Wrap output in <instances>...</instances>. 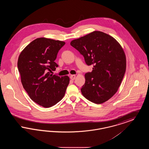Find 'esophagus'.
<instances>
[{
    "mask_svg": "<svg viewBox=\"0 0 149 149\" xmlns=\"http://www.w3.org/2000/svg\"><path fill=\"white\" fill-rule=\"evenodd\" d=\"M75 77H76V76L75 75H70V78L72 80H74L75 79Z\"/></svg>",
    "mask_w": 149,
    "mask_h": 149,
    "instance_id": "34e87169",
    "label": "esophagus"
}]
</instances>
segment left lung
I'll list each match as a JSON object with an SVG mask.
<instances>
[{
	"label": "left lung",
	"instance_id": "obj_1",
	"mask_svg": "<svg viewBox=\"0 0 149 149\" xmlns=\"http://www.w3.org/2000/svg\"><path fill=\"white\" fill-rule=\"evenodd\" d=\"M70 45L84 56L87 65H93L92 71L85 74L82 94L95 104L106 102L117 92L126 71V56L120 43L104 32L94 31Z\"/></svg>",
	"mask_w": 149,
	"mask_h": 149
}]
</instances>
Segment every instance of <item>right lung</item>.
I'll return each instance as SVG.
<instances>
[{"label":"right lung","instance_id":"1","mask_svg":"<svg viewBox=\"0 0 149 149\" xmlns=\"http://www.w3.org/2000/svg\"><path fill=\"white\" fill-rule=\"evenodd\" d=\"M65 42L38 38L20 54L18 69L22 85L30 98L41 106L49 108L64 97L69 84V77L51 74L58 65L55 62Z\"/></svg>","mask_w":149,"mask_h":149}]
</instances>
